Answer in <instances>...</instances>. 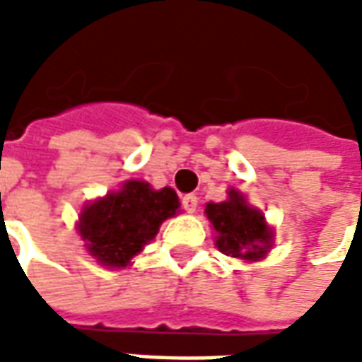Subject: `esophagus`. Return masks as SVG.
<instances>
[{
  "label": "esophagus",
  "mask_w": 362,
  "mask_h": 362,
  "mask_svg": "<svg viewBox=\"0 0 362 362\" xmlns=\"http://www.w3.org/2000/svg\"><path fill=\"white\" fill-rule=\"evenodd\" d=\"M182 207L188 213H194L197 209V197L194 194H186L182 197Z\"/></svg>",
  "instance_id": "1"
}]
</instances>
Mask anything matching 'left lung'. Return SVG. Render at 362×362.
<instances>
[{
    "label": "left lung",
    "mask_w": 362,
    "mask_h": 362,
    "mask_svg": "<svg viewBox=\"0 0 362 362\" xmlns=\"http://www.w3.org/2000/svg\"><path fill=\"white\" fill-rule=\"evenodd\" d=\"M228 199L205 205V215L215 228V246L230 258L258 262L273 243V230L264 213L252 207L238 189H228Z\"/></svg>",
    "instance_id": "left-lung-1"
}]
</instances>
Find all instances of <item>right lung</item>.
<instances>
[{"label":"right lung","instance_id":"right-lung-1","mask_svg":"<svg viewBox=\"0 0 362 362\" xmlns=\"http://www.w3.org/2000/svg\"><path fill=\"white\" fill-rule=\"evenodd\" d=\"M173 188L153 189L143 180H127L83 207L77 230L87 252L106 267H126L158 233L163 221L178 213Z\"/></svg>","mask_w":362,"mask_h":362}]
</instances>
